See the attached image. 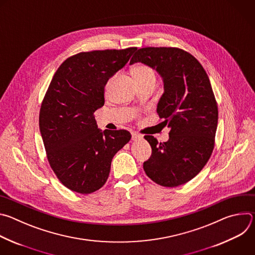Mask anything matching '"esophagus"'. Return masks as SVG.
<instances>
[{"label": "esophagus", "mask_w": 255, "mask_h": 255, "mask_svg": "<svg viewBox=\"0 0 255 255\" xmlns=\"http://www.w3.org/2000/svg\"><path fill=\"white\" fill-rule=\"evenodd\" d=\"M132 135V140H138V139H142V136L136 132H132L131 133Z\"/></svg>", "instance_id": "esophagus-1"}]
</instances>
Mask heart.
Returning <instances> with one entry per match:
<instances>
[{
	"instance_id": "obj_1",
	"label": "heart",
	"mask_w": 255,
	"mask_h": 255,
	"mask_svg": "<svg viewBox=\"0 0 255 255\" xmlns=\"http://www.w3.org/2000/svg\"><path fill=\"white\" fill-rule=\"evenodd\" d=\"M133 76L137 83L156 80L155 70L147 64H138L133 69Z\"/></svg>"
}]
</instances>
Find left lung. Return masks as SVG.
I'll return each mask as SVG.
<instances>
[{
    "label": "left lung",
    "instance_id": "8db88e82",
    "mask_svg": "<svg viewBox=\"0 0 255 255\" xmlns=\"http://www.w3.org/2000/svg\"><path fill=\"white\" fill-rule=\"evenodd\" d=\"M142 62L163 79L157 113L170 128L169 139L145 135L152 149L145 173L162 187L174 188L194 178L208 162L218 124V105L208 75L199 60L177 47H143L130 64Z\"/></svg>",
    "mask_w": 255,
    "mask_h": 255
}]
</instances>
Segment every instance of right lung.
<instances>
[{
  "label": "right lung",
  "mask_w": 255,
  "mask_h": 255,
  "mask_svg": "<svg viewBox=\"0 0 255 255\" xmlns=\"http://www.w3.org/2000/svg\"><path fill=\"white\" fill-rule=\"evenodd\" d=\"M136 47L80 52L66 58L42 100L39 128L47 160L67 189L92 194L108 179L114 155L131 139L127 130L98 129L94 113L105 86Z\"/></svg>",
  "instance_id": "obj_1"
}]
</instances>
